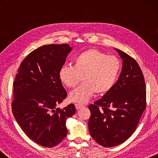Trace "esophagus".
I'll return each mask as SVG.
<instances>
[{
    "mask_svg": "<svg viewBox=\"0 0 158 158\" xmlns=\"http://www.w3.org/2000/svg\"><path fill=\"white\" fill-rule=\"evenodd\" d=\"M82 106H84V105H80V104H77V103L75 104V107L77 109H79L80 108H81Z\"/></svg>",
    "mask_w": 158,
    "mask_h": 158,
    "instance_id": "esophagus-1",
    "label": "esophagus"
}]
</instances>
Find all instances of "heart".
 Wrapping results in <instances>:
<instances>
[{
	"instance_id": "1",
	"label": "heart",
	"mask_w": 158,
	"mask_h": 158,
	"mask_svg": "<svg viewBox=\"0 0 158 158\" xmlns=\"http://www.w3.org/2000/svg\"><path fill=\"white\" fill-rule=\"evenodd\" d=\"M121 69V61L114 56L96 49L80 53L74 58V66L64 65L59 69L60 81L66 87L74 88L81 81L84 84L69 93V100L84 104L95 93L105 94L112 89Z\"/></svg>"
}]
</instances>
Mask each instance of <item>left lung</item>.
<instances>
[{
	"mask_svg": "<svg viewBox=\"0 0 158 158\" xmlns=\"http://www.w3.org/2000/svg\"><path fill=\"white\" fill-rule=\"evenodd\" d=\"M123 59L121 73L111 90L89 106L90 136L104 147L118 146L135 132L146 106L142 71L133 58L116 49Z\"/></svg>",
	"mask_w": 158,
	"mask_h": 158,
	"instance_id": "obj_1",
	"label": "left lung"
}]
</instances>
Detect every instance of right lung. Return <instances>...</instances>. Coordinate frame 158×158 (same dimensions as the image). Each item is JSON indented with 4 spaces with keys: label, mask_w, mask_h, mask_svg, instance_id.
<instances>
[{
    "label": "right lung",
    "mask_w": 158,
    "mask_h": 158,
    "mask_svg": "<svg viewBox=\"0 0 158 158\" xmlns=\"http://www.w3.org/2000/svg\"><path fill=\"white\" fill-rule=\"evenodd\" d=\"M71 50L68 44L35 49L21 62L13 83L12 110L16 121L29 139L47 148L66 137L65 121L76 111L74 104L56 108L67 97L58 72Z\"/></svg>",
    "instance_id": "obj_1"
}]
</instances>
